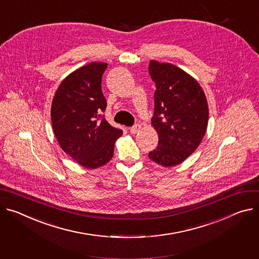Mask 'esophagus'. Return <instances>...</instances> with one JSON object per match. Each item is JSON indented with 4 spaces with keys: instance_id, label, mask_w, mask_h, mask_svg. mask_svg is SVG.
<instances>
[{
    "instance_id": "obj_1",
    "label": "esophagus",
    "mask_w": 259,
    "mask_h": 259,
    "mask_svg": "<svg viewBox=\"0 0 259 259\" xmlns=\"http://www.w3.org/2000/svg\"><path fill=\"white\" fill-rule=\"evenodd\" d=\"M140 127H142V126H140L139 124H135L134 126H132V127H130L129 128V130H130V132L132 133V134H135V133H137L138 131H139V129H140Z\"/></svg>"
}]
</instances>
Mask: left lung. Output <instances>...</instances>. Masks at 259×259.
Listing matches in <instances>:
<instances>
[{
  "label": "left lung",
  "instance_id": "obj_1",
  "mask_svg": "<svg viewBox=\"0 0 259 259\" xmlns=\"http://www.w3.org/2000/svg\"><path fill=\"white\" fill-rule=\"evenodd\" d=\"M149 73L156 83L151 121L159 137L149 158L162 166H175L201 143L208 121L207 101L197 80L172 64L152 60Z\"/></svg>",
  "mask_w": 259,
  "mask_h": 259
}]
</instances>
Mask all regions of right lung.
Returning a JSON list of instances; mask_svg holds the SVG:
<instances>
[{"mask_svg":"<svg viewBox=\"0 0 259 259\" xmlns=\"http://www.w3.org/2000/svg\"><path fill=\"white\" fill-rule=\"evenodd\" d=\"M106 68V63L94 62L70 73L59 85L51 109L60 147L90 169L110 161L115 140L123 134L102 114L107 105L101 88Z\"/></svg>","mask_w":259,"mask_h":259,"instance_id":"1","label":"right lung"}]
</instances>
